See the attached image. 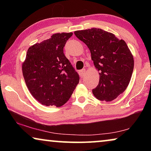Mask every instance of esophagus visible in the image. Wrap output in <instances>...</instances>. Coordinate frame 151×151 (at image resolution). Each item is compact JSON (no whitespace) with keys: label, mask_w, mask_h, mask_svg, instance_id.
I'll return each instance as SVG.
<instances>
[{"label":"esophagus","mask_w":151,"mask_h":151,"mask_svg":"<svg viewBox=\"0 0 151 151\" xmlns=\"http://www.w3.org/2000/svg\"><path fill=\"white\" fill-rule=\"evenodd\" d=\"M79 73H80V76H81V77H84V76L86 75V69H82L81 71H79Z\"/></svg>","instance_id":"esophagus-1"}]
</instances>
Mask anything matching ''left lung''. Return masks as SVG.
Returning a JSON list of instances; mask_svg holds the SVG:
<instances>
[{
    "label": "left lung",
    "instance_id": "obj_1",
    "mask_svg": "<svg viewBox=\"0 0 151 151\" xmlns=\"http://www.w3.org/2000/svg\"><path fill=\"white\" fill-rule=\"evenodd\" d=\"M78 39L89 49L100 72L98 85L92 90L99 100L110 102L124 91L133 71L134 60L124 40L101 29L76 31Z\"/></svg>",
    "mask_w": 151,
    "mask_h": 151
}]
</instances>
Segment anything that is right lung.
I'll use <instances>...</instances> for the list:
<instances>
[{"mask_svg": "<svg viewBox=\"0 0 151 151\" xmlns=\"http://www.w3.org/2000/svg\"><path fill=\"white\" fill-rule=\"evenodd\" d=\"M73 33H58L30 47L22 70L33 97L45 106H62L71 98L80 77L64 54Z\"/></svg>", "mask_w": 151, "mask_h": 151, "instance_id": "right-lung-1", "label": "right lung"}]
</instances>
